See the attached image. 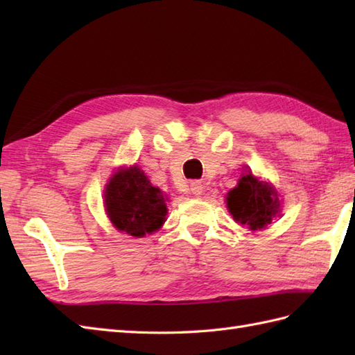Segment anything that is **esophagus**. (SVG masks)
Returning a JSON list of instances; mask_svg holds the SVG:
<instances>
[{"label":"esophagus","mask_w":355,"mask_h":355,"mask_svg":"<svg viewBox=\"0 0 355 355\" xmlns=\"http://www.w3.org/2000/svg\"><path fill=\"white\" fill-rule=\"evenodd\" d=\"M191 192L193 195H201L202 193V183L198 182V180H193L191 183Z\"/></svg>","instance_id":"34e87169"}]
</instances>
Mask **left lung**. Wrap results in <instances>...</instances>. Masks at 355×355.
<instances>
[{
  "label": "left lung",
  "instance_id": "obj_1",
  "mask_svg": "<svg viewBox=\"0 0 355 355\" xmlns=\"http://www.w3.org/2000/svg\"><path fill=\"white\" fill-rule=\"evenodd\" d=\"M225 201L233 220L250 230L266 229L281 212V201L275 187L261 182L252 171L239 178L238 186L227 193Z\"/></svg>",
  "mask_w": 355,
  "mask_h": 355
}]
</instances>
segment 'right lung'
Listing matches in <instances>:
<instances>
[{
	"mask_svg": "<svg viewBox=\"0 0 355 355\" xmlns=\"http://www.w3.org/2000/svg\"><path fill=\"white\" fill-rule=\"evenodd\" d=\"M105 210L120 232L131 236H145L158 230L166 221V198L150 184L137 166L120 168L105 187Z\"/></svg>",
	"mask_w": 355,
	"mask_h": 355,
	"instance_id": "add662e5",
	"label": "right lung"
}]
</instances>
